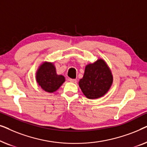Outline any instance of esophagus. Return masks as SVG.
<instances>
[{"label":"esophagus","instance_id":"esophagus-1","mask_svg":"<svg viewBox=\"0 0 147 147\" xmlns=\"http://www.w3.org/2000/svg\"><path fill=\"white\" fill-rule=\"evenodd\" d=\"M69 81L71 82H73V83H76L77 82V80L76 79H71V78H69Z\"/></svg>","mask_w":147,"mask_h":147}]
</instances>
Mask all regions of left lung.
<instances>
[{
    "mask_svg": "<svg viewBox=\"0 0 147 147\" xmlns=\"http://www.w3.org/2000/svg\"><path fill=\"white\" fill-rule=\"evenodd\" d=\"M113 77L109 67L103 59H99L86 66L79 86L89 99H96L105 95L111 87Z\"/></svg>",
    "mask_w": 147,
    "mask_h": 147,
    "instance_id": "1",
    "label": "left lung"
}]
</instances>
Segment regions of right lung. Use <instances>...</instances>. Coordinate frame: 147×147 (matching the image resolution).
I'll return each instance as SVG.
<instances>
[{
    "mask_svg": "<svg viewBox=\"0 0 147 147\" xmlns=\"http://www.w3.org/2000/svg\"><path fill=\"white\" fill-rule=\"evenodd\" d=\"M36 80L42 89L52 93L59 89L65 82V78L63 76L57 75L53 63L44 62L36 73Z\"/></svg>",
    "mask_w": 147,
    "mask_h": 147,
    "instance_id": "add662e5",
    "label": "right lung"
}]
</instances>
